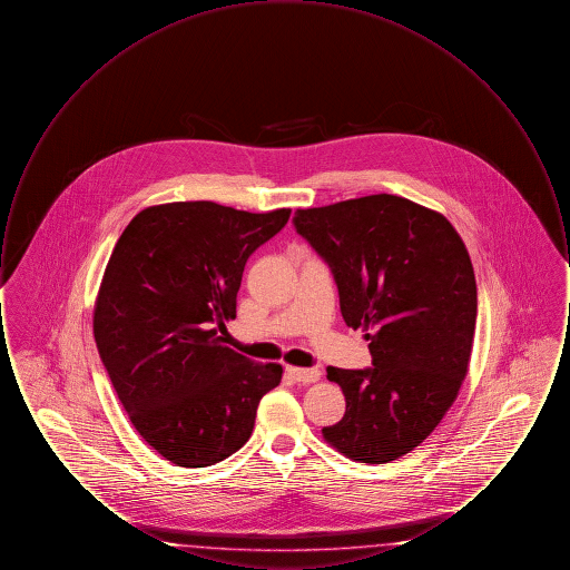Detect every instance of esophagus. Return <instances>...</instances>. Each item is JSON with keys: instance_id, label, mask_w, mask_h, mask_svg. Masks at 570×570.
Returning a JSON list of instances; mask_svg holds the SVG:
<instances>
[{"instance_id": "34e87169", "label": "esophagus", "mask_w": 570, "mask_h": 570, "mask_svg": "<svg viewBox=\"0 0 570 570\" xmlns=\"http://www.w3.org/2000/svg\"><path fill=\"white\" fill-rule=\"evenodd\" d=\"M286 372L291 379L297 380V382H316L323 376V372L318 367H293L291 365V367H286Z\"/></svg>"}]
</instances>
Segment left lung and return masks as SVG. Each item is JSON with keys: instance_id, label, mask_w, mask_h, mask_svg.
<instances>
[{"instance_id": "8db88e82", "label": "left lung", "mask_w": 570, "mask_h": 570, "mask_svg": "<svg viewBox=\"0 0 570 570\" xmlns=\"http://www.w3.org/2000/svg\"><path fill=\"white\" fill-rule=\"evenodd\" d=\"M295 230L333 273L344 323L365 328L372 367H326L346 412L323 428L363 463L419 446L455 402L476 325V279L458 230L432 209L372 194L295 212Z\"/></svg>"}]
</instances>
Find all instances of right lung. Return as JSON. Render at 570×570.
I'll use <instances>...</instances> for the list:
<instances>
[{"instance_id":"obj_1","label":"right lung","mask_w":570,"mask_h":570,"mask_svg":"<svg viewBox=\"0 0 570 570\" xmlns=\"http://www.w3.org/2000/svg\"><path fill=\"white\" fill-rule=\"evenodd\" d=\"M288 217L168 203L142 209L115 244L94 337L136 432L175 465L205 468L239 451L282 380V365L235 353L217 328L237 316L249 254Z\"/></svg>"}]
</instances>
